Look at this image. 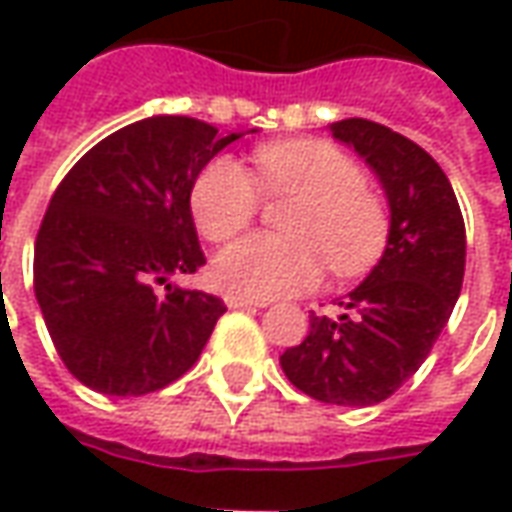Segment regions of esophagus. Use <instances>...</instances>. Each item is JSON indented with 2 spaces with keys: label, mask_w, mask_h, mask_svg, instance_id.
<instances>
[{
  "label": "esophagus",
  "mask_w": 512,
  "mask_h": 512,
  "mask_svg": "<svg viewBox=\"0 0 512 512\" xmlns=\"http://www.w3.org/2000/svg\"><path fill=\"white\" fill-rule=\"evenodd\" d=\"M227 307H266L268 302H260V299H249V296H235V293H227L224 296Z\"/></svg>",
  "instance_id": "34e87169"
}]
</instances>
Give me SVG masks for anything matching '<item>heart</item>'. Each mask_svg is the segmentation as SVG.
<instances>
[{
	"instance_id": "b5f03b06",
	"label": "heart",
	"mask_w": 512,
	"mask_h": 512,
	"mask_svg": "<svg viewBox=\"0 0 512 512\" xmlns=\"http://www.w3.org/2000/svg\"><path fill=\"white\" fill-rule=\"evenodd\" d=\"M255 166L260 186L241 160L216 157L191 188L196 227L216 244L257 219L260 187L271 199H296L282 219L288 235H249L216 257L213 277L224 291L274 299L313 288L327 263L346 280L380 260L391 216L352 157L324 141H285L260 146Z\"/></svg>"
}]
</instances>
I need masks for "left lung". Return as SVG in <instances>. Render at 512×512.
I'll list each match as a JSON object with an SVG mask.
<instances>
[{
  "label": "left lung",
  "instance_id": "obj_1",
  "mask_svg": "<svg viewBox=\"0 0 512 512\" xmlns=\"http://www.w3.org/2000/svg\"><path fill=\"white\" fill-rule=\"evenodd\" d=\"M380 177L391 235L380 263L341 302L310 316L280 357L285 377L327 405L368 407L399 391L432 352L463 288L466 224L443 169L410 138L368 119L330 127Z\"/></svg>",
  "mask_w": 512,
  "mask_h": 512
}]
</instances>
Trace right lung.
Masks as SVG:
<instances>
[{"label":"right lung","mask_w":512,"mask_h":512,"mask_svg":"<svg viewBox=\"0 0 512 512\" xmlns=\"http://www.w3.org/2000/svg\"><path fill=\"white\" fill-rule=\"evenodd\" d=\"M235 138L188 116H152L107 135L57 185L32 280L57 355L82 385L144 396L199 360L227 307L169 280L205 266L191 188Z\"/></svg>","instance_id":"obj_1"}]
</instances>
